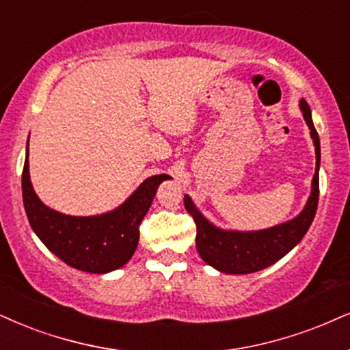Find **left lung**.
Segmentation results:
<instances>
[{"label":"left lung","mask_w":350,"mask_h":350,"mask_svg":"<svg viewBox=\"0 0 350 350\" xmlns=\"http://www.w3.org/2000/svg\"><path fill=\"white\" fill-rule=\"evenodd\" d=\"M300 110L310 128V136H312L314 152H317V168H314L312 180V193H310L304 211L292 221L265 228V230H222L211 224L196 209L191 198L187 195L185 196V208L193 215V221L196 224V248L206 265L227 274L256 273L286 256L307 234L318 208V196H320V175L318 174H320L321 152L320 137H318L312 120V110L304 98L300 100Z\"/></svg>","instance_id":"8db88e82"}]
</instances>
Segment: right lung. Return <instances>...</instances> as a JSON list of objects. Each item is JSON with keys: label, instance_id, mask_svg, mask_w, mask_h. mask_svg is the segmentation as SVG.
<instances>
[{"label": "right lung", "instance_id": "add662e5", "mask_svg": "<svg viewBox=\"0 0 350 350\" xmlns=\"http://www.w3.org/2000/svg\"><path fill=\"white\" fill-rule=\"evenodd\" d=\"M29 146V142H27ZM170 176L144 180L122 206L100 215L76 217L50 209L38 200L29 175V149L23 170V200L30 227L59 260L79 271L105 274L126 265L139 241V224L159 185Z\"/></svg>", "mask_w": 350, "mask_h": 350}]
</instances>
